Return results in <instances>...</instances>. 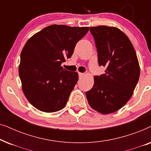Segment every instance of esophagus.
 <instances>
[{
    "label": "esophagus",
    "instance_id": "esophagus-1",
    "mask_svg": "<svg viewBox=\"0 0 151 151\" xmlns=\"http://www.w3.org/2000/svg\"><path fill=\"white\" fill-rule=\"evenodd\" d=\"M78 74H79L80 77H83V76H84V74L83 73H78Z\"/></svg>",
    "mask_w": 151,
    "mask_h": 151
}]
</instances>
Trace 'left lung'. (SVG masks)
<instances>
[{
	"label": "left lung",
	"instance_id": "1",
	"mask_svg": "<svg viewBox=\"0 0 151 151\" xmlns=\"http://www.w3.org/2000/svg\"><path fill=\"white\" fill-rule=\"evenodd\" d=\"M100 66L105 74L95 76L91 89L86 92L90 106L106 115L118 111L131 98L139 80L140 67L135 50L128 36L115 27H91Z\"/></svg>",
	"mask_w": 151,
	"mask_h": 151
}]
</instances>
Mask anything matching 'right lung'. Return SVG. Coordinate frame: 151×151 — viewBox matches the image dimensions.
Returning a JSON list of instances; mask_svg holds the SVG:
<instances>
[{"label": "right lung", "mask_w": 151, "mask_h": 151, "mask_svg": "<svg viewBox=\"0 0 151 151\" xmlns=\"http://www.w3.org/2000/svg\"><path fill=\"white\" fill-rule=\"evenodd\" d=\"M88 27L52 24L32 36L20 54L18 73L27 100L42 112L63 109L78 80L77 72L63 69L76 43L88 32Z\"/></svg>", "instance_id": "1"}]
</instances>
